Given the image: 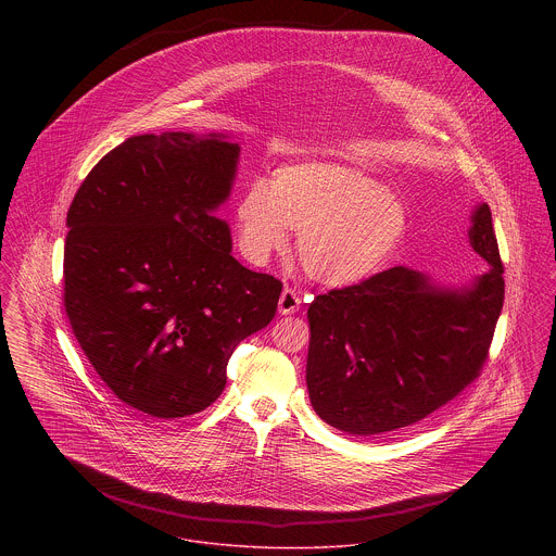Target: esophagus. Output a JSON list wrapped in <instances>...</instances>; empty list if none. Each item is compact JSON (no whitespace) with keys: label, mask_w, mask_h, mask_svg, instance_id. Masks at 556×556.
Returning <instances> with one entry per match:
<instances>
[{"label":"esophagus","mask_w":556,"mask_h":556,"mask_svg":"<svg viewBox=\"0 0 556 556\" xmlns=\"http://www.w3.org/2000/svg\"><path fill=\"white\" fill-rule=\"evenodd\" d=\"M300 304H302V300H300L298 291L287 287V289L282 291V295H280V302H278V313H280V315H293L295 311H300Z\"/></svg>","instance_id":"1"}]
</instances>
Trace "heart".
<instances>
[{
	"label": "heart",
	"mask_w": 556,
	"mask_h": 556,
	"mask_svg": "<svg viewBox=\"0 0 556 556\" xmlns=\"http://www.w3.org/2000/svg\"><path fill=\"white\" fill-rule=\"evenodd\" d=\"M239 248L265 263L298 231L306 274L327 287H353L375 276L408 229L404 203L357 166L298 162L274 170L269 184L250 179L236 205Z\"/></svg>",
	"instance_id": "obj_1"
}]
</instances>
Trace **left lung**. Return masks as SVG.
Masks as SVG:
<instances>
[{
  "mask_svg": "<svg viewBox=\"0 0 556 556\" xmlns=\"http://www.w3.org/2000/svg\"><path fill=\"white\" fill-rule=\"evenodd\" d=\"M469 241L490 269L473 287H432L392 267L331 289L308 306L306 383L318 417L353 437L410 426L481 375L503 308L505 280L490 207L479 205Z\"/></svg>",
  "mask_w": 556,
  "mask_h": 556,
  "instance_id": "8db88e82",
  "label": "left lung"
}]
</instances>
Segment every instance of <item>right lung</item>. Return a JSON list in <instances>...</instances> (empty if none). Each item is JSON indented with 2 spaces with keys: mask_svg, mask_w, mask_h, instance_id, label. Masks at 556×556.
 <instances>
[{
  "mask_svg": "<svg viewBox=\"0 0 556 556\" xmlns=\"http://www.w3.org/2000/svg\"><path fill=\"white\" fill-rule=\"evenodd\" d=\"M239 146L223 135L130 137L89 170L68 210L64 306L106 388L159 419L216 402L239 342L282 282L231 256L227 201Z\"/></svg>",
  "mask_w": 556,
  "mask_h": 556,
  "instance_id": "obj_1",
  "label": "right lung"
}]
</instances>
